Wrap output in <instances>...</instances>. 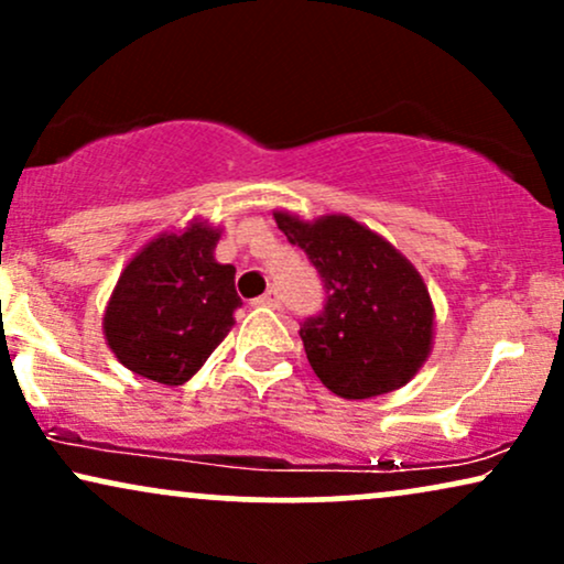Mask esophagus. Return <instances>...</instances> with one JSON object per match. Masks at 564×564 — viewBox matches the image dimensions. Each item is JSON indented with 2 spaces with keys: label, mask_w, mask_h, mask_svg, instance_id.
Listing matches in <instances>:
<instances>
[{
  "label": "esophagus",
  "mask_w": 564,
  "mask_h": 564,
  "mask_svg": "<svg viewBox=\"0 0 564 564\" xmlns=\"http://www.w3.org/2000/svg\"><path fill=\"white\" fill-rule=\"evenodd\" d=\"M254 304L257 307H278V304H281V294H278L275 289H270L264 291L260 300H254Z\"/></svg>",
  "instance_id": "esophagus-1"
}]
</instances>
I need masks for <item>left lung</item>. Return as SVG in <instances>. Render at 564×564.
<instances>
[{"label":"left lung","mask_w":564,"mask_h":564,"mask_svg":"<svg viewBox=\"0 0 564 564\" xmlns=\"http://www.w3.org/2000/svg\"><path fill=\"white\" fill-rule=\"evenodd\" d=\"M278 230L304 249L326 286V310L304 321L315 377L345 400H366L408 384L435 345V304L422 273L358 219L313 223L273 212Z\"/></svg>","instance_id":"left-lung-1"}]
</instances>
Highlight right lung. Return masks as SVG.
<instances>
[{"label": "right lung", "instance_id": "obj_1", "mask_svg": "<svg viewBox=\"0 0 564 564\" xmlns=\"http://www.w3.org/2000/svg\"><path fill=\"white\" fill-rule=\"evenodd\" d=\"M223 228L193 217L148 241L111 291L102 334L121 366L159 384H185L232 328L236 268L215 260Z\"/></svg>", "mask_w": 564, "mask_h": 564}]
</instances>
